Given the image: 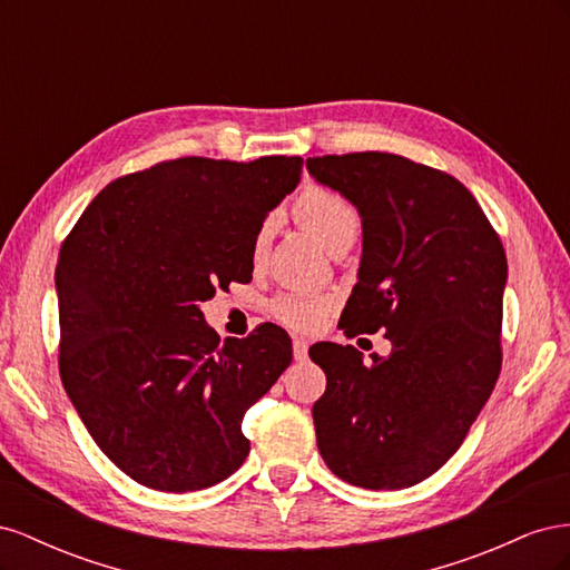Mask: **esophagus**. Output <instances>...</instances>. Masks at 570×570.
Masks as SVG:
<instances>
[{
    "instance_id": "34e87169",
    "label": "esophagus",
    "mask_w": 570,
    "mask_h": 570,
    "mask_svg": "<svg viewBox=\"0 0 570 570\" xmlns=\"http://www.w3.org/2000/svg\"><path fill=\"white\" fill-rule=\"evenodd\" d=\"M292 354H295V361H306V356H308L306 340H302V337L292 340Z\"/></svg>"
}]
</instances>
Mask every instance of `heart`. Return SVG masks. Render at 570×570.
Returning <instances> with one entry per match:
<instances>
[{"label":"heart","mask_w":570,"mask_h":570,"mask_svg":"<svg viewBox=\"0 0 570 570\" xmlns=\"http://www.w3.org/2000/svg\"><path fill=\"white\" fill-rule=\"evenodd\" d=\"M292 214H295L297 223L306 228L312 235H316L325 249L333 254H342L352 247L361 230V214L344 195L335 193V189L312 185L306 187L304 193L292 204ZM275 228V216H268L262 226L256 228L252 237V264H262ZM327 302L304 295V292H287V295L275 297L271 302L273 316L283 321L289 327H297V331H314L321 325V321L327 314Z\"/></svg>","instance_id":"heart-1"}]
</instances>
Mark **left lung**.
I'll return each instance as SVG.
<instances>
[{
	"instance_id": "8db88e82",
	"label": "left lung",
	"mask_w": 570,
	"mask_h": 570,
	"mask_svg": "<svg viewBox=\"0 0 570 570\" xmlns=\"http://www.w3.org/2000/svg\"><path fill=\"white\" fill-rule=\"evenodd\" d=\"M306 168L354 202L364 228L342 331L392 342L371 364L352 344L308 350L327 381L312 411L318 452L350 485L411 488L459 450L502 371V239L454 176L400 154H327Z\"/></svg>"
}]
</instances>
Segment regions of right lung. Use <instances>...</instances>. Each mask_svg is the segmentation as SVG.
Wrapping results in <instances>:
<instances>
[{
    "mask_svg": "<svg viewBox=\"0 0 570 570\" xmlns=\"http://www.w3.org/2000/svg\"><path fill=\"white\" fill-rule=\"evenodd\" d=\"M302 157H183L116 178L63 239L59 373L80 421L145 488L195 492L249 454L243 419L292 361L283 327L223 340L199 304L252 281V237Z\"/></svg>",
    "mask_w": 570,
    "mask_h": 570,
    "instance_id": "add662e5",
    "label": "right lung"
}]
</instances>
